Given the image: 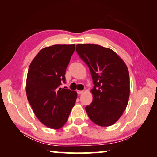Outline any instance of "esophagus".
Wrapping results in <instances>:
<instances>
[{"instance_id": "esophagus-1", "label": "esophagus", "mask_w": 157, "mask_h": 157, "mask_svg": "<svg viewBox=\"0 0 157 157\" xmlns=\"http://www.w3.org/2000/svg\"><path fill=\"white\" fill-rule=\"evenodd\" d=\"M77 93H78V94H83V91H77Z\"/></svg>"}]
</instances>
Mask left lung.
I'll return each instance as SVG.
<instances>
[{
	"label": "left lung",
	"instance_id": "8db88e82",
	"mask_svg": "<svg viewBox=\"0 0 157 157\" xmlns=\"http://www.w3.org/2000/svg\"><path fill=\"white\" fill-rule=\"evenodd\" d=\"M76 51L89 66L94 86L93 101L85 109L97 125H112L121 118L129 97V71L111 49L95 44H78Z\"/></svg>",
	"mask_w": 157,
	"mask_h": 157
}]
</instances>
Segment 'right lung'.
<instances>
[{"mask_svg": "<svg viewBox=\"0 0 157 157\" xmlns=\"http://www.w3.org/2000/svg\"><path fill=\"white\" fill-rule=\"evenodd\" d=\"M75 44L54 45L41 50L29 66L26 94L36 118L44 125L58 129L66 123L75 105L77 93L59 88L65 83L66 68Z\"/></svg>", "mask_w": 157, "mask_h": 157, "instance_id": "obj_1", "label": "right lung"}]
</instances>
